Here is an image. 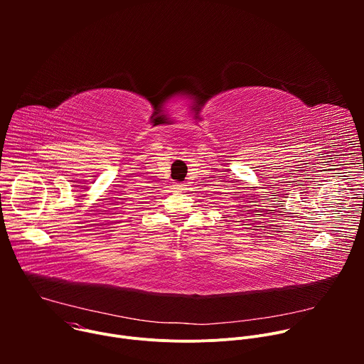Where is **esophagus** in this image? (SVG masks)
Masks as SVG:
<instances>
[{"instance_id":"obj_1","label":"esophagus","mask_w":364,"mask_h":364,"mask_svg":"<svg viewBox=\"0 0 364 364\" xmlns=\"http://www.w3.org/2000/svg\"><path fill=\"white\" fill-rule=\"evenodd\" d=\"M176 188H177L178 191H183V190H186V184H183V183H178V184H176Z\"/></svg>"}]
</instances>
